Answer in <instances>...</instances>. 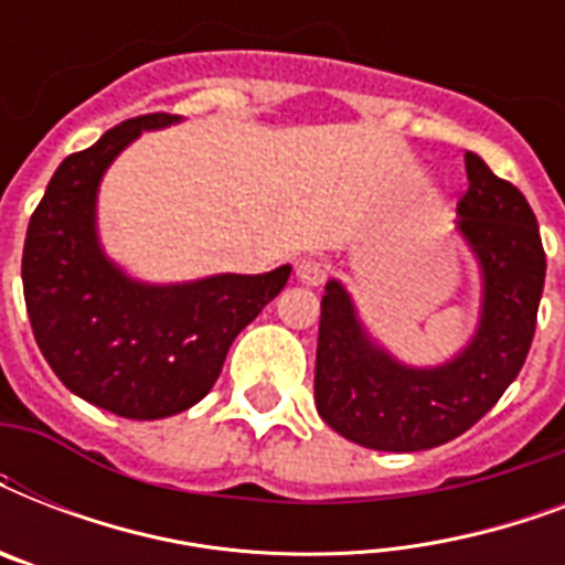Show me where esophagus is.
<instances>
[{"label":"esophagus","instance_id":"34e87169","mask_svg":"<svg viewBox=\"0 0 565 565\" xmlns=\"http://www.w3.org/2000/svg\"><path fill=\"white\" fill-rule=\"evenodd\" d=\"M296 278L308 287H319L326 281V264H319L317 257H301L296 260Z\"/></svg>","mask_w":565,"mask_h":565}]
</instances>
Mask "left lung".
Masks as SVG:
<instances>
[{
	"mask_svg": "<svg viewBox=\"0 0 565 565\" xmlns=\"http://www.w3.org/2000/svg\"><path fill=\"white\" fill-rule=\"evenodd\" d=\"M457 234L481 273L472 337L437 366L398 361L363 326L343 281L326 284L313 398L319 416L375 451H425L469 430L516 381L534 340L545 252L531 204L475 152Z\"/></svg>",
	"mask_w": 565,
	"mask_h": 565,
	"instance_id": "1",
	"label": "left lung"
}]
</instances>
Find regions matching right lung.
<instances>
[{"label":"right lung","instance_id":"right-lung-1","mask_svg":"<svg viewBox=\"0 0 565 565\" xmlns=\"http://www.w3.org/2000/svg\"><path fill=\"white\" fill-rule=\"evenodd\" d=\"M181 117L149 114L70 154L31 213L22 290L31 331L70 393L126 419H163L211 393L234 337L284 290L290 266L152 284L110 260L99 239L102 179L143 131Z\"/></svg>","mask_w":565,"mask_h":565}]
</instances>
